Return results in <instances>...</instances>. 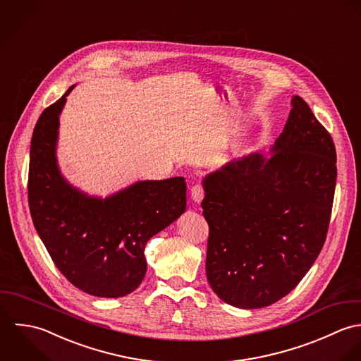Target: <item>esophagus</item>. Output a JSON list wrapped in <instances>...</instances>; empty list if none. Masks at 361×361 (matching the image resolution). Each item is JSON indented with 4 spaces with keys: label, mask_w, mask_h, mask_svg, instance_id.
I'll list each match as a JSON object with an SVG mask.
<instances>
[{
    "label": "esophagus",
    "mask_w": 361,
    "mask_h": 361,
    "mask_svg": "<svg viewBox=\"0 0 361 361\" xmlns=\"http://www.w3.org/2000/svg\"><path fill=\"white\" fill-rule=\"evenodd\" d=\"M204 195H205V188L202 184H195L192 188H191V198L195 201V202H201L204 200Z\"/></svg>",
    "instance_id": "esophagus-1"
}]
</instances>
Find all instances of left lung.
Returning <instances> with one entry per match:
<instances>
[{
    "label": "left lung",
    "mask_w": 361,
    "mask_h": 361,
    "mask_svg": "<svg viewBox=\"0 0 361 361\" xmlns=\"http://www.w3.org/2000/svg\"><path fill=\"white\" fill-rule=\"evenodd\" d=\"M269 157L252 153L204 180L207 278L240 308L271 305L319 255L332 212L336 149L300 96Z\"/></svg>",
    "instance_id": "obj_1"
}]
</instances>
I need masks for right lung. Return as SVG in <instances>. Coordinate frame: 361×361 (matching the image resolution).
Returning <instances> with one entry per match:
<instances>
[{
    "instance_id": "right-lung-1",
    "label": "right lung",
    "mask_w": 361,
    "mask_h": 361,
    "mask_svg": "<svg viewBox=\"0 0 361 361\" xmlns=\"http://www.w3.org/2000/svg\"><path fill=\"white\" fill-rule=\"evenodd\" d=\"M71 86L39 117L30 142L27 200L36 231L59 271L75 288L123 297L146 274L150 237L185 211V181H140L106 200L86 197L60 174L59 116Z\"/></svg>"
}]
</instances>
